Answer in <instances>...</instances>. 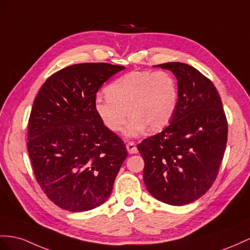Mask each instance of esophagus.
<instances>
[{
    "label": "esophagus",
    "instance_id": "obj_1",
    "mask_svg": "<svg viewBox=\"0 0 250 250\" xmlns=\"http://www.w3.org/2000/svg\"><path fill=\"white\" fill-rule=\"evenodd\" d=\"M126 150L127 152L130 153V154H134V153H137V148L135 144H134L133 142H129L126 144Z\"/></svg>",
    "mask_w": 250,
    "mask_h": 250
}]
</instances>
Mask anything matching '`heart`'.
<instances>
[{"label":"heart","instance_id":"obj_1","mask_svg":"<svg viewBox=\"0 0 250 250\" xmlns=\"http://www.w3.org/2000/svg\"><path fill=\"white\" fill-rule=\"evenodd\" d=\"M177 98L176 81L168 72L134 70L114 80L106 94L96 95L94 108L112 132L123 130L132 115L125 133L137 136L149 126L152 131L164 129L173 117Z\"/></svg>","mask_w":250,"mask_h":250}]
</instances>
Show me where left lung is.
<instances>
[{
    "mask_svg": "<svg viewBox=\"0 0 250 250\" xmlns=\"http://www.w3.org/2000/svg\"><path fill=\"white\" fill-rule=\"evenodd\" d=\"M157 66L175 75L177 104L171 124L144 139L137 149L150 194L183 206L198 200L213 185L226 149L228 124L220 95L206 76L182 62Z\"/></svg>",
    "mask_w": 250,
    "mask_h": 250,
    "instance_id": "obj_1",
    "label": "left lung"
}]
</instances>
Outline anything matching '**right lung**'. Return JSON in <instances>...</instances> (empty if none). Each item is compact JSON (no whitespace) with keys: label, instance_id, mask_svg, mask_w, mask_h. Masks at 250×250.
I'll return each mask as SVG.
<instances>
[{"label":"right lung","instance_id":"add662e5","mask_svg":"<svg viewBox=\"0 0 250 250\" xmlns=\"http://www.w3.org/2000/svg\"><path fill=\"white\" fill-rule=\"evenodd\" d=\"M125 66L80 63L48 77L35 98L27 149L36 181L57 206L80 212L104 204L127 156L94 108L100 86Z\"/></svg>","mask_w":250,"mask_h":250}]
</instances>
